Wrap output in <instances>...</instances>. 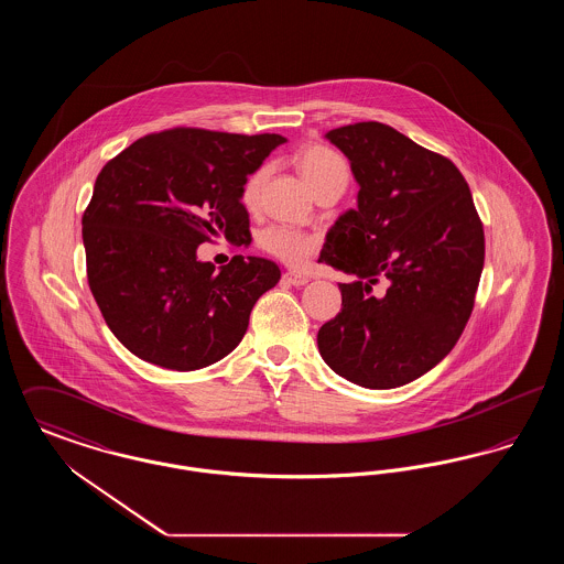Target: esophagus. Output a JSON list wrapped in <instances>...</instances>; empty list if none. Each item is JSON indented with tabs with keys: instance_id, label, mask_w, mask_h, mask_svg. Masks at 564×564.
<instances>
[{
	"instance_id": "esophagus-1",
	"label": "esophagus",
	"mask_w": 564,
	"mask_h": 564,
	"mask_svg": "<svg viewBox=\"0 0 564 564\" xmlns=\"http://www.w3.org/2000/svg\"><path fill=\"white\" fill-rule=\"evenodd\" d=\"M283 281H285V283H290V285H294V288H302V285H306V283H308V276H306V274H302V272L290 270V272H285V274H283Z\"/></svg>"
}]
</instances>
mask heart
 <instances>
[{
	"label": "heart",
	"instance_id": "heart-1",
	"mask_svg": "<svg viewBox=\"0 0 564 564\" xmlns=\"http://www.w3.org/2000/svg\"><path fill=\"white\" fill-rule=\"evenodd\" d=\"M295 166L313 192L329 182L347 180V175H349L345 161L336 152H332L329 148H323V145H308V148L300 150L295 154ZM264 175H267V171L260 169L247 180L245 189H242V196L247 203L256 200L258 192L262 188ZM258 242L269 256L290 264V267L302 264L317 249L315 237H311L297 228H292V226H270L260 232Z\"/></svg>",
	"mask_w": 564,
	"mask_h": 564
}]
</instances>
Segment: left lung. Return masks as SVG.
Wrapping results in <instances>:
<instances>
[{"instance_id": "obj_1", "label": "left lung", "mask_w": 564, "mask_h": 564, "mask_svg": "<svg viewBox=\"0 0 564 564\" xmlns=\"http://www.w3.org/2000/svg\"><path fill=\"white\" fill-rule=\"evenodd\" d=\"M325 137L359 192L323 242L319 262L352 281L338 285L343 311L317 345L336 375L395 389L427 375L463 334L482 274V221L455 164L395 129L357 122Z\"/></svg>"}]
</instances>
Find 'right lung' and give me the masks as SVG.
<instances>
[{
    "label": "right lung",
    "instance_id": "1",
    "mask_svg": "<svg viewBox=\"0 0 564 564\" xmlns=\"http://www.w3.org/2000/svg\"><path fill=\"white\" fill-rule=\"evenodd\" d=\"M285 141L173 129L137 139L104 166L82 217L88 285L139 359L189 372L239 347L253 304L281 270L256 256L215 270L196 249L212 237L245 242L247 177Z\"/></svg>",
    "mask_w": 564,
    "mask_h": 564
}]
</instances>
